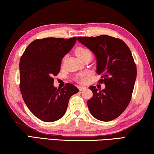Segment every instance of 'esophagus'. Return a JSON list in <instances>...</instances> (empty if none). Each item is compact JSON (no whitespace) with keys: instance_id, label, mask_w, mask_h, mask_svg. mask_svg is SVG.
<instances>
[{"instance_id":"obj_1","label":"esophagus","mask_w":154,"mask_h":154,"mask_svg":"<svg viewBox=\"0 0 154 154\" xmlns=\"http://www.w3.org/2000/svg\"><path fill=\"white\" fill-rule=\"evenodd\" d=\"M78 88H79V90L80 91H82L85 90V89H86V87H84V86H79V87H78Z\"/></svg>"}]
</instances>
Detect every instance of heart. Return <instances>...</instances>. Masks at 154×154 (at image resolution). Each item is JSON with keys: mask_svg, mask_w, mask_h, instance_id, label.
<instances>
[{"mask_svg": "<svg viewBox=\"0 0 154 154\" xmlns=\"http://www.w3.org/2000/svg\"><path fill=\"white\" fill-rule=\"evenodd\" d=\"M75 54H76L77 56L79 57L80 59L83 58L84 57L88 56V55L91 56V52L90 50L87 49V48H82V47L77 48L76 50H75ZM86 77H87V73L86 72L81 73V74L78 75V77H77V82H80V83H84V80L86 78Z\"/></svg>", "mask_w": 154, "mask_h": 154, "instance_id": "b5f03b06", "label": "heart"}]
</instances>
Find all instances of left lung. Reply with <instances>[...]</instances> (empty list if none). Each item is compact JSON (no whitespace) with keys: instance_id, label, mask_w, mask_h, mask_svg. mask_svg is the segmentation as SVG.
Returning a JSON list of instances; mask_svg holds the SVG:
<instances>
[{"instance_id":"1","label":"left lung","mask_w":154,"mask_h":154,"mask_svg":"<svg viewBox=\"0 0 154 154\" xmlns=\"http://www.w3.org/2000/svg\"><path fill=\"white\" fill-rule=\"evenodd\" d=\"M95 54L96 72L102 75L103 90L90 86L93 97L87 105L94 118L109 122L123 113L129 104L136 79L137 70L129 48L122 40L109 35L77 38Z\"/></svg>"}]
</instances>
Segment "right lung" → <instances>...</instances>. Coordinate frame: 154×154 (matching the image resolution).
I'll use <instances>...</instances> for the list:
<instances>
[{
	"label": "right lung",
	"mask_w": 154,
	"mask_h": 154,
	"mask_svg": "<svg viewBox=\"0 0 154 154\" xmlns=\"http://www.w3.org/2000/svg\"><path fill=\"white\" fill-rule=\"evenodd\" d=\"M77 38H45L32 42L20 59V89L26 106L36 118L52 122L65 114L70 97L79 92L66 84L61 90L54 86V76L61 60L70 51Z\"/></svg>",
	"instance_id": "right-lung-1"
}]
</instances>
